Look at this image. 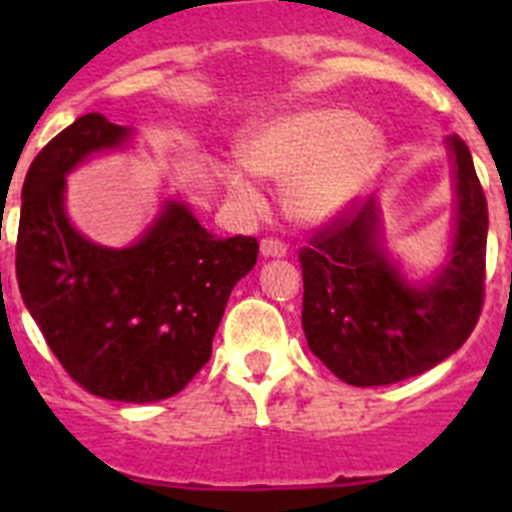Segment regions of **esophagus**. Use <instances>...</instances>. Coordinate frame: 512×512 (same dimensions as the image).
<instances>
[{
  "mask_svg": "<svg viewBox=\"0 0 512 512\" xmlns=\"http://www.w3.org/2000/svg\"><path fill=\"white\" fill-rule=\"evenodd\" d=\"M287 243L277 241V238H264L261 241V253H264L266 259H282V256H287Z\"/></svg>",
  "mask_w": 512,
  "mask_h": 512,
  "instance_id": "esophagus-1",
  "label": "esophagus"
}]
</instances>
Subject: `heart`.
Instances as JSON below:
<instances>
[{
  "label": "heart",
  "mask_w": 512,
  "mask_h": 512,
  "mask_svg": "<svg viewBox=\"0 0 512 512\" xmlns=\"http://www.w3.org/2000/svg\"><path fill=\"white\" fill-rule=\"evenodd\" d=\"M382 156L377 130L348 110L282 115L241 138L243 164L266 179L287 184L284 207L295 220L320 225L341 215L369 184ZM228 194L246 212L264 210V194L243 166H220Z\"/></svg>",
  "instance_id": "b5f03b06"
}]
</instances>
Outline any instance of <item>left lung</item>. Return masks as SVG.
Returning <instances> with one entry per match:
<instances>
[{"mask_svg": "<svg viewBox=\"0 0 512 512\" xmlns=\"http://www.w3.org/2000/svg\"><path fill=\"white\" fill-rule=\"evenodd\" d=\"M456 233L451 259L428 284L405 282L379 235V207H348L300 251L307 346L354 387L428 372L472 336L485 305L487 200L467 143L449 138Z\"/></svg>", "mask_w": 512, "mask_h": 512, "instance_id": "1", "label": "left lung"}]
</instances>
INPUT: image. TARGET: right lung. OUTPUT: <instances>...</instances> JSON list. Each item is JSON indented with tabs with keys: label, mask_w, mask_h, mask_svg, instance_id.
Segmentation results:
<instances>
[{
	"label": "right lung",
	"mask_w": 512,
	"mask_h": 512,
	"mask_svg": "<svg viewBox=\"0 0 512 512\" xmlns=\"http://www.w3.org/2000/svg\"><path fill=\"white\" fill-rule=\"evenodd\" d=\"M128 135L89 112L35 156L22 184L15 266L22 300L69 377L104 400L140 405L182 392L210 361L259 241L217 238L184 202H166L133 246L87 241L63 210L66 174Z\"/></svg>",
	"instance_id": "obj_1"
}]
</instances>
